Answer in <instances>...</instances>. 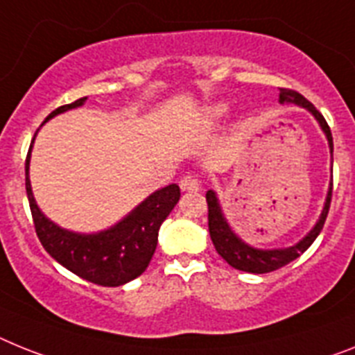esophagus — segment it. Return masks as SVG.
I'll return each instance as SVG.
<instances>
[{
  "instance_id": "obj_1",
  "label": "esophagus",
  "mask_w": 355,
  "mask_h": 355,
  "mask_svg": "<svg viewBox=\"0 0 355 355\" xmlns=\"http://www.w3.org/2000/svg\"><path fill=\"white\" fill-rule=\"evenodd\" d=\"M198 187H200V184H198V180H196L195 177H191V175H186V177L180 180V189H182V191H198Z\"/></svg>"
}]
</instances>
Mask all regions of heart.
I'll return each mask as SVG.
<instances>
[{
    "label": "heart",
    "instance_id": "obj_1",
    "mask_svg": "<svg viewBox=\"0 0 355 355\" xmlns=\"http://www.w3.org/2000/svg\"><path fill=\"white\" fill-rule=\"evenodd\" d=\"M227 112H229L227 104H223V103L209 104V106H205V108L200 112L198 124H200L202 128L218 126L220 122L223 121V117L227 115Z\"/></svg>",
    "mask_w": 355,
    "mask_h": 355
}]
</instances>
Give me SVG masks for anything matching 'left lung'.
<instances>
[{"mask_svg": "<svg viewBox=\"0 0 355 355\" xmlns=\"http://www.w3.org/2000/svg\"><path fill=\"white\" fill-rule=\"evenodd\" d=\"M279 103L296 104V106H302V108H305L306 112H311L314 115L320 128L323 130L324 137H327V141H329L330 157H332V151H334L332 133H330V128L323 115L314 108V104L309 103L302 94H297L294 90H287V88H279ZM330 198H332V180H330L329 191H327V198H324V205L320 218L314 223V227L300 242L291 247H282V249H258V247H252L247 242H243L242 238L231 229L222 211L218 196H216L213 189H209V191L205 193V200H207V209H209L207 218H209V234L214 249L234 269L252 274L272 272V270L296 260L297 256H302L312 245V242L318 238V234L321 233V229L324 225V220H327V214H329Z\"/></svg>", "mask_w": 355, "mask_h": 355, "instance_id": "obj_1", "label": "left lung"}]
</instances>
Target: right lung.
Masks as SVG:
<instances>
[{
	"mask_svg": "<svg viewBox=\"0 0 355 355\" xmlns=\"http://www.w3.org/2000/svg\"><path fill=\"white\" fill-rule=\"evenodd\" d=\"M86 99L88 97H81L76 103L59 106L44 119V122H49L59 113L79 108L86 103ZM32 146L34 141L26 155L25 186L35 233L43 243L44 251L70 272L103 287H119L141 276L150 265L157 249L160 225L180 198V187L177 184H169L159 191L151 193L121 222L99 233L68 231L46 218L35 202L28 177Z\"/></svg>",
	"mask_w": 355,
	"mask_h": 355,
	"instance_id": "right-lung-1",
	"label": "right lung"
}]
</instances>
